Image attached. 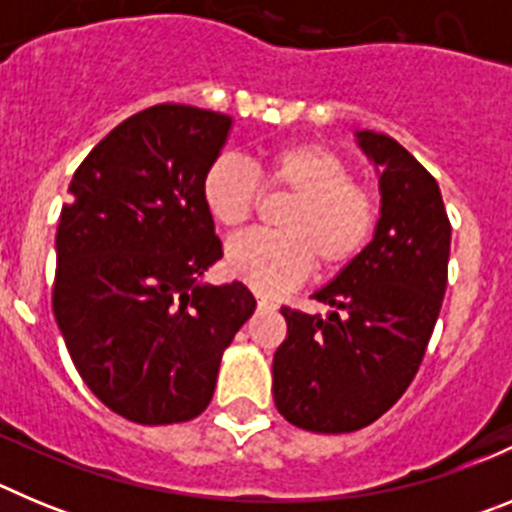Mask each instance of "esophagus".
I'll use <instances>...</instances> for the list:
<instances>
[{"label":"esophagus","instance_id":"1","mask_svg":"<svg viewBox=\"0 0 512 512\" xmlns=\"http://www.w3.org/2000/svg\"><path fill=\"white\" fill-rule=\"evenodd\" d=\"M256 305H259V310H277V305H274L271 300H266V297H259V300H256Z\"/></svg>","mask_w":512,"mask_h":512}]
</instances>
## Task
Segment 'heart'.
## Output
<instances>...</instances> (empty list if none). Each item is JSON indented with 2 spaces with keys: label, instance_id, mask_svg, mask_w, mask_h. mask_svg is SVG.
<instances>
[{
  "label": "heart",
  "instance_id": "1",
  "mask_svg": "<svg viewBox=\"0 0 512 512\" xmlns=\"http://www.w3.org/2000/svg\"><path fill=\"white\" fill-rule=\"evenodd\" d=\"M354 171L341 153L323 143H289L248 166L223 153L202 174L200 200L212 223L238 230L259 202V182L295 194L279 212L277 233L238 235L225 248V269L261 295L295 287L318 264L333 274L372 241L379 220L377 197L351 182Z\"/></svg>",
  "mask_w": 512,
  "mask_h": 512
}]
</instances>
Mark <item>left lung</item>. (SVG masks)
I'll return each instance as SVG.
<instances>
[{"mask_svg": "<svg viewBox=\"0 0 512 512\" xmlns=\"http://www.w3.org/2000/svg\"><path fill=\"white\" fill-rule=\"evenodd\" d=\"M379 171L372 243L315 292L328 315L282 307L287 338L274 354V402L297 428L351 433L408 390L449 279L451 223L441 189L395 138L356 133Z\"/></svg>", "mask_w": 512, "mask_h": 512, "instance_id": "8db88e82", "label": "left lung"}]
</instances>
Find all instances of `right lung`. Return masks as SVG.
<instances>
[{"label": "right lung", "mask_w": 512, "mask_h": 512, "mask_svg": "<svg viewBox=\"0 0 512 512\" xmlns=\"http://www.w3.org/2000/svg\"><path fill=\"white\" fill-rule=\"evenodd\" d=\"M230 128L220 112L156 104L99 140L69 184L53 312L81 379L133 423L197 418L256 310L243 282H200L223 259L200 182Z\"/></svg>", "instance_id": "1"}]
</instances>
